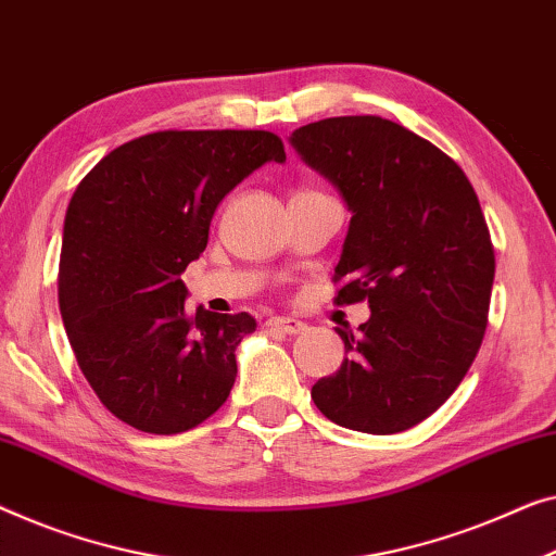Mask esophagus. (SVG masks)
I'll use <instances>...</instances> for the list:
<instances>
[{"mask_svg":"<svg viewBox=\"0 0 556 556\" xmlns=\"http://www.w3.org/2000/svg\"><path fill=\"white\" fill-rule=\"evenodd\" d=\"M268 326L273 328V331L286 333V336H298V333H303L305 328H308L303 324V320L288 318V316H273V318H268Z\"/></svg>","mask_w":556,"mask_h":556,"instance_id":"esophagus-1","label":"esophagus"}]
</instances>
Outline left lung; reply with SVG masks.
Wrapping results in <instances>:
<instances>
[{"label":"left lung","instance_id":"obj_1","mask_svg":"<svg viewBox=\"0 0 556 556\" xmlns=\"http://www.w3.org/2000/svg\"><path fill=\"white\" fill-rule=\"evenodd\" d=\"M291 144L351 211L336 303L371 308L358 333L338 328L349 356L313 404L353 431L412 429L456 391L486 331L494 248L477 192L437 144L376 115L318 119Z\"/></svg>","mask_w":556,"mask_h":556}]
</instances>
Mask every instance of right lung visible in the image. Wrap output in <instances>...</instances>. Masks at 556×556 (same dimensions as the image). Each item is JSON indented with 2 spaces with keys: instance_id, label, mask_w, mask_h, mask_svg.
I'll return each instance as SVG.
<instances>
[{
  "instance_id": "obj_1",
  "label": "right lung",
  "mask_w": 556,
  "mask_h": 556,
  "mask_svg": "<svg viewBox=\"0 0 556 556\" xmlns=\"http://www.w3.org/2000/svg\"><path fill=\"white\" fill-rule=\"evenodd\" d=\"M270 160L286 150L265 130H165L119 144L77 185L60 313L87 383L132 429L188 431L230 396L255 318L185 311L180 273L205 251L220 200Z\"/></svg>"
}]
</instances>
